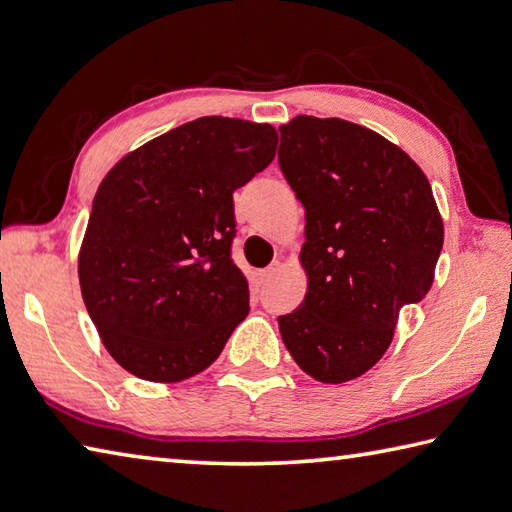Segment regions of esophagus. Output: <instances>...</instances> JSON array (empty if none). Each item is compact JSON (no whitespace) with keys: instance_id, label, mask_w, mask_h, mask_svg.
<instances>
[{"instance_id":"1","label":"esophagus","mask_w":512,"mask_h":512,"mask_svg":"<svg viewBox=\"0 0 512 512\" xmlns=\"http://www.w3.org/2000/svg\"><path fill=\"white\" fill-rule=\"evenodd\" d=\"M276 272H278V263H276V265H272V267H267V269H260V272L256 274V278H258V285H267V283L272 281V278L276 276Z\"/></svg>"}]
</instances>
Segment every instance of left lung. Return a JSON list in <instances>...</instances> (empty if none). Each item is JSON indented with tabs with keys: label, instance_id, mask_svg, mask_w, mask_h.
<instances>
[{
	"label": "left lung",
	"instance_id": "8db88e82",
	"mask_svg": "<svg viewBox=\"0 0 512 512\" xmlns=\"http://www.w3.org/2000/svg\"><path fill=\"white\" fill-rule=\"evenodd\" d=\"M278 131V165L305 207L310 281L278 330L303 372L345 383L388 350L401 307L428 294L443 223L428 178L379 133L314 115Z\"/></svg>",
	"mask_w": 512,
	"mask_h": 512
}]
</instances>
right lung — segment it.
Listing matches in <instances>:
<instances>
[{"instance_id": "right-lung-1", "label": "right lung", "mask_w": 512, "mask_h": 512, "mask_svg": "<svg viewBox=\"0 0 512 512\" xmlns=\"http://www.w3.org/2000/svg\"><path fill=\"white\" fill-rule=\"evenodd\" d=\"M276 144L269 124L211 115L106 173L77 272L91 321L124 370L176 383L223 352L249 312L231 258L234 191L274 160Z\"/></svg>"}]
</instances>
